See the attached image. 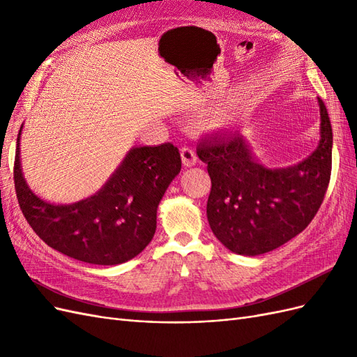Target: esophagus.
Returning a JSON list of instances; mask_svg holds the SVG:
<instances>
[{
	"label": "esophagus",
	"instance_id": "34e87169",
	"mask_svg": "<svg viewBox=\"0 0 357 357\" xmlns=\"http://www.w3.org/2000/svg\"><path fill=\"white\" fill-rule=\"evenodd\" d=\"M180 156L183 160V165L185 167H193L197 164V155L189 146H183L180 149Z\"/></svg>",
	"mask_w": 357,
	"mask_h": 357
}]
</instances>
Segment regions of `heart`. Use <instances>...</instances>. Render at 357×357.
I'll use <instances>...</instances> for the list:
<instances>
[{
    "label": "heart",
    "instance_id": "b5f03b06",
    "mask_svg": "<svg viewBox=\"0 0 357 357\" xmlns=\"http://www.w3.org/2000/svg\"><path fill=\"white\" fill-rule=\"evenodd\" d=\"M236 112V104L235 102H229L228 105L225 107V110L219 114V117H218V126H226L228 123H231L232 121H234V117H235V113Z\"/></svg>",
    "mask_w": 357,
    "mask_h": 357
}]
</instances>
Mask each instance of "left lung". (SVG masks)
I'll list each match as a JSON object with an SVG mask.
<instances>
[{
	"mask_svg": "<svg viewBox=\"0 0 357 357\" xmlns=\"http://www.w3.org/2000/svg\"><path fill=\"white\" fill-rule=\"evenodd\" d=\"M320 139L304 160L286 168L259 164L241 132L220 134L197 147L207 164L211 192L207 219L232 253L257 256L274 250L314 219L331 178L332 126L320 98Z\"/></svg>",
	"mask_w": 357,
	"mask_h": 357,
	"instance_id": "1",
	"label": "left lung"
}]
</instances>
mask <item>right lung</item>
Here are the masks:
<instances>
[{
    "instance_id": "obj_1",
    "label": "right lung",
    "mask_w": 357,
    "mask_h": 357,
    "mask_svg": "<svg viewBox=\"0 0 357 357\" xmlns=\"http://www.w3.org/2000/svg\"><path fill=\"white\" fill-rule=\"evenodd\" d=\"M20 134L15 188L25 219L49 247L93 265H119L142 253L156 231L158 205L181 169L171 143L132 147L102 188L73 204H53L28 186L20 165Z\"/></svg>"
}]
</instances>
